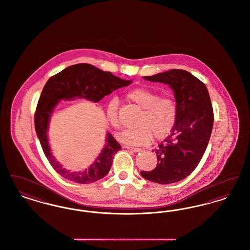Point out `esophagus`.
<instances>
[{"mask_svg": "<svg viewBox=\"0 0 250 250\" xmlns=\"http://www.w3.org/2000/svg\"><path fill=\"white\" fill-rule=\"evenodd\" d=\"M125 148L127 149V150H129V151L134 152V153H139V152L142 151L140 148H135V147H130V146H125Z\"/></svg>", "mask_w": 250, "mask_h": 250, "instance_id": "obj_1", "label": "esophagus"}]
</instances>
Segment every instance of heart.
Listing matches in <instances>:
<instances>
[{
  "label": "heart",
  "mask_w": 250,
  "mask_h": 250,
  "mask_svg": "<svg viewBox=\"0 0 250 250\" xmlns=\"http://www.w3.org/2000/svg\"><path fill=\"white\" fill-rule=\"evenodd\" d=\"M127 98L143 108L138 120V126L125 129L118 134L120 142L133 146H143L155 140L162 141L173 130L177 118L178 107L170 96H160L158 93L147 88H137L127 93ZM108 123L114 128H119L118 101L112 98L106 107Z\"/></svg>",
  "instance_id": "heart-1"
}]
</instances>
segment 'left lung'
<instances>
[{"label": "left lung", "instance_id": "8db88e82", "mask_svg": "<svg viewBox=\"0 0 250 250\" xmlns=\"http://www.w3.org/2000/svg\"><path fill=\"white\" fill-rule=\"evenodd\" d=\"M143 78L169 85L174 92L178 118L170 136L155 150L156 167L141 174L157 184L176 183L192 173L207 148L214 125L210 95L205 84L183 69Z\"/></svg>", "mask_w": 250, "mask_h": 250}]
</instances>
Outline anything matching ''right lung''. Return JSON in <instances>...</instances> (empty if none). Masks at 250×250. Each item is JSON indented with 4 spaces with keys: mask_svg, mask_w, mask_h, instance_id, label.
<instances>
[{
    "mask_svg": "<svg viewBox=\"0 0 250 250\" xmlns=\"http://www.w3.org/2000/svg\"><path fill=\"white\" fill-rule=\"evenodd\" d=\"M130 83L131 81L122 80L110 72L102 71L89 63L68 66L48 79L37 103L35 127L48 162L61 176L79 184L95 183L107 175L114 155L122 148L113 136L107 133L105 147L88 168L83 171H70L63 168L51 154L47 136L52 110L60 100L83 97L96 103L113 91Z\"/></svg>",
    "mask_w": 250,
    "mask_h": 250,
    "instance_id": "obj_1",
    "label": "right lung"
}]
</instances>
